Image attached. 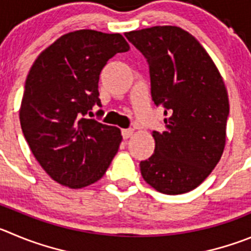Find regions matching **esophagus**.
<instances>
[{
  "label": "esophagus",
  "mask_w": 251,
  "mask_h": 251,
  "mask_svg": "<svg viewBox=\"0 0 251 251\" xmlns=\"http://www.w3.org/2000/svg\"><path fill=\"white\" fill-rule=\"evenodd\" d=\"M133 133L132 128H125V130L121 131V135H123L124 140H127L128 137H131V135Z\"/></svg>",
  "instance_id": "esophagus-1"
}]
</instances>
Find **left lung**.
<instances>
[{"label": "left lung", "instance_id": "8db88e82", "mask_svg": "<svg viewBox=\"0 0 251 251\" xmlns=\"http://www.w3.org/2000/svg\"><path fill=\"white\" fill-rule=\"evenodd\" d=\"M125 37L146 58L152 100L166 116V130L153 131V154L140 162L141 175L161 193H187L223 153L229 116L224 81L205 49L182 28L156 25Z\"/></svg>", "mask_w": 251, "mask_h": 251}]
</instances>
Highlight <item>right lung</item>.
Instances as JSON below:
<instances>
[{
  "label": "right lung",
  "mask_w": 251,
  "mask_h": 251,
  "mask_svg": "<svg viewBox=\"0 0 251 251\" xmlns=\"http://www.w3.org/2000/svg\"><path fill=\"white\" fill-rule=\"evenodd\" d=\"M130 46L121 34L80 29L43 50L29 70L20 121L25 141L58 183L81 188L99 181L121 142V131L88 119L99 99L107 60Z\"/></svg>",
  "instance_id": "add662e5"
}]
</instances>
